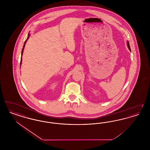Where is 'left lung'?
Masks as SVG:
<instances>
[{
    "label": "left lung",
    "instance_id": "left-lung-1",
    "mask_svg": "<svg viewBox=\"0 0 150 150\" xmlns=\"http://www.w3.org/2000/svg\"><path fill=\"white\" fill-rule=\"evenodd\" d=\"M127 43H128V47L129 50H130V45H129V42H128Z\"/></svg>",
    "mask_w": 150,
    "mask_h": 150
}]
</instances>
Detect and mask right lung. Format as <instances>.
<instances>
[{"mask_svg":"<svg viewBox=\"0 0 150 150\" xmlns=\"http://www.w3.org/2000/svg\"><path fill=\"white\" fill-rule=\"evenodd\" d=\"M29 36H30V34H29V35H28V39L29 38ZM28 39L25 40V42L24 43V45H23V48H22V53H21V56L22 55V53H23V49H24V47H25V43L26 42V41H27V40H28ZM22 62V57L21 59V62H20V65L21 64Z\"/></svg>","mask_w":150,"mask_h":150,"instance_id":"add662e5","label":"right lung"}]
</instances>
